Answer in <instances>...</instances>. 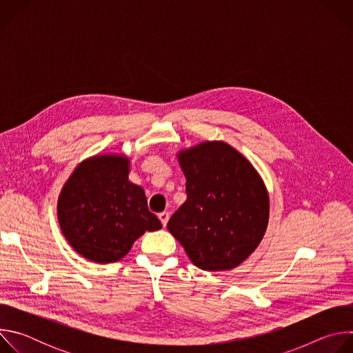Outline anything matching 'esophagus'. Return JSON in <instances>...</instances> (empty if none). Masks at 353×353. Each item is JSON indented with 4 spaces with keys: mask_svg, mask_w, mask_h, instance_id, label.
Returning <instances> with one entry per match:
<instances>
[{
    "mask_svg": "<svg viewBox=\"0 0 353 353\" xmlns=\"http://www.w3.org/2000/svg\"><path fill=\"white\" fill-rule=\"evenodd\" d=\"M159 219H161V222H162V225L165 228L168 225V221H169V212H161L159 214Z\"/></svg>",
    "mask_w": 353,
    "mask_h": 353,
    "instance_id": "esophagus-1",
    "label": "esophagus"
}]
</instances>
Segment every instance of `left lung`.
Masks as SVG:
<instances>
[{
	"label": "left lung",
	"mask_w": 353,
	"mask_h": 353,
	"mask_svg": "<svg viewBox=\"0 0 353 353\" xmlns=\"http://www.w3.org/2000/svg\"><path fill=\"white\" fill-rule=\"evenodd\" d=\"M185 176V203L168 229L191 263L228 271L261 243L270 219V195L260 173L225 141H204L177 152Z\"/></svg>",
	"instance_id": "8db88e82"
}]
</instances>
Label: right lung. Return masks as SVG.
<instances>
[{
  "instance_id": "add662e5",
  "label": "right lung",
  "mask_w": 353,
  "mask_h": 353,
  "mask_svg": "<svg viewBox=\"0 0 353 353\" xmlns=\"http://www.w3.org/2000/svg\"><path fill=\"white\" fill-rule=\"evenodd\" d=\"M130 163L123 154L93 155L74 169L60 191V229L92 263H116L145 232L162 228L148 210L143 188L128 180Z\"/></svg>"
}]
</instances>
